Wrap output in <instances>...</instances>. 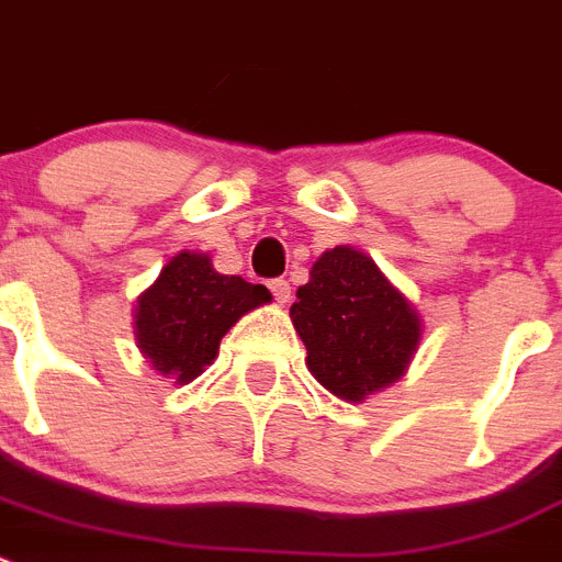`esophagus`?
I'll return each instance as SVG.
<instances>
[{
    "instance_id": "1",
    "label": "esophagus",
    "mask_w": 562,
    "mask_h": 562,
    "mask_svg": "<svg viewBox=\"0 0 562 562\" xmlns=\"http://www.w3.org/2000/svg\"><path fill=\"white\" fill-rule=\"evenodd\" d=\"M270 290H272V297H276V304H278V306H286V304H290L292 286L286 284L284 278H276V281H270Z\"/></svg>"
}]
</instances>
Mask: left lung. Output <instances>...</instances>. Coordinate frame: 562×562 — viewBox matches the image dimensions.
<instances>
[{
  "instance_id": "left-lung-1",
  "label": "left lung",
  "mask_w": 562,
  "mask_h": 562,
  "mask_svg": "<svg viewBox=\"0 0 562 562\" xmlns=\"http://www.w3.org/2000/svg\"><path fill=\"white\" fill-rule=\"evenodd\" d=\"M290 317L306 369L329 394L362 402L405 376L422 340V315L369 252L337 245L297 286Z\"/></svg>"
}]
</instances>
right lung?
I'll return each mask as SVG.
<instances>
[{"instance_id":"add662e5","label":"right lung","mask_w":562,"mask_h":562,"mask_svg":"<svg viewBox=\"0 0 562 562\" xmlns=\"http://www.w3.org/2000/svg\"><path fill=\"white\" fill-rule=\"evenodd\" d=\"M270 301L267 286L222 276L207 252L182 250L137 295L134 342L157 374L188 385L216 360L238 317Z\"/></svg>"}]
</instances>
